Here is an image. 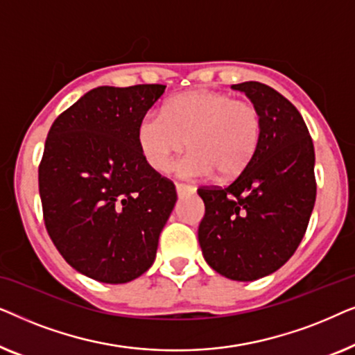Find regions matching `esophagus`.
I'll return each instance as SVG.
<instances>
[{"label":"esophagus","mask_w":355,"mask_h":355,"mask_svg":"<svg viewBox=\"0 0 355 355\" xmlns=\"http://www.w3.org/2000/svg\"><path fill=\"white\" fill-rule=\"evenodd\" d=\"M176 192H178V196H186V193H192V192H196V187L191 186V184L176 182Z\"/></svg>","instance_id":"obj_1"}]
</instances>
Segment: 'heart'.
Instances as JSON below:
<instances>
[{
  "mask_svg": "<svg viewBox=\"0 0 355 355\" xmlns=\"http://www.w3.org/2000/svg\"><path fill=\"white\" fill-rule=\"evenodd\" d=\"M261 134L263 118L254 101L208 89L173 96L163 113L148 111L137 125L140 152L155 171H168L189 147L191 153L178 168L184 178L241 176L257 155Z\"/></svg>",
  "mask_w": 355,
  "mask_h": 355,
  "instance_id": "heart-1",
  "label": "heart"
}]
</instances>
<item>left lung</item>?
<instances>
[{
	"instance_id": "1",
	"label": "left lung",
	"mask_w": 355,
	"mask_h": 355,
	"mask_svg": "<svg viewBox=\"0 0 355 355\" xmlns=\"http://www.w3.org/2000/svg\"><path fill=\"white\" fill-rule=\"evenodd\" d=\"M259 106L260 147L230 186H203L198 242L207 263L236 281L281 268L302 241L317 198L315 150L297 108L260 82L231 85Z\"/></svg>"
}]
</instances>
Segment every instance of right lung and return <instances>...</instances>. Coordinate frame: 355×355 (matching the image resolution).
Listing matches in <instances>:
<instances>
[{
	"mask_svg": "<svg viewBox=\"0 0 355 355\" xmlns=\"http://www.w3.org/2000/svg\"><path fill=\"white\" fill-rule=\"evenodd\" d=\"M166 85L98 87L58 116L38 164L43 221L72 268L101 283L152 266L178 200L140 152L137 125Z\"/></svg>",
	"mask_w": 355,
	"mask_h": 355,
	"instance_id": "right-lung-1",
	"label": "right lung"
}]
</instances>
